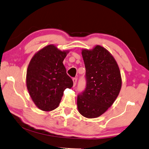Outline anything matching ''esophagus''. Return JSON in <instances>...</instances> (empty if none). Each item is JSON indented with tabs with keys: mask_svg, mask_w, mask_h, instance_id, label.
<instances>
[{
	"mask_svg": "<svg viewBox=\"0 0 149 149\" xmlns=\"http://www.w3.org/2000/svg\"><path fill=\"white\" fill-rule=\"evenodd\" d=\"M72 80H73V82H74V86H75V85H76V83H77V79L76 77H75V78H73Z\"/></svg>",
	"mask_w": 149,
	"mask_h": 149,
	"instance_id": "34e87169",
	"label": "esophagus"
}]
</instances>
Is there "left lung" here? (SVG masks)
<instances>
[{"label":"left lung","instance_id":"8db88e82","mask_svg":"<svg viewBox=\"0 0 149 149\" xmlns=\"http://www.w3.org/2000/svg\"><path fill=\"white\" fill-rule=\"evenodd\" d=\"M86 69V88L77 96V109L88 118L98 117L111 106L122 86L120 72L115 59L106 49L96 45L82 49Z\"/></svg>","mask_w":149,"mask_h":149}]
</instances>
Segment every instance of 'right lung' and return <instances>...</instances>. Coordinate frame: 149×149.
<instances>
[{"mask_svg": "<svg viewBox=\"0 0 149 149\" xmlns=\"http://www.w3.org/2000/svg\"><path fill=\"white\" fill-rule=\"evenodd\" d=\"M69 51L49 45L35 54L26 71V87L38 108L51 111L58 106L66 88L73 86L63 62Z\"/></svg>", "mask_w": 149, "mask_h": 149, "instance_id": "right-lung-1", "label": "right lung"}]
</instances>
